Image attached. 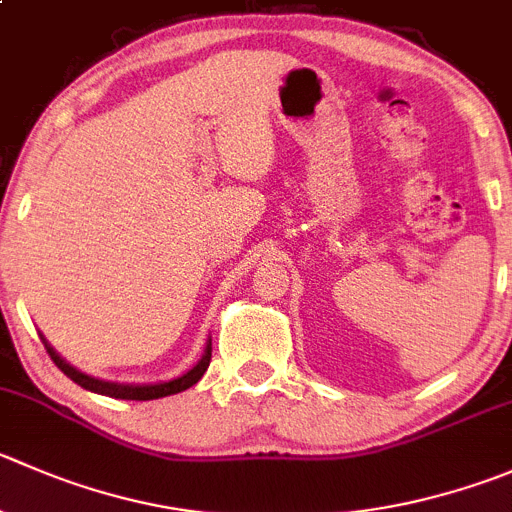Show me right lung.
<instances>
[{
  "instance_id": "obj_1",
  "label": "right lung",
  "mask_w": 512,
  "mask_h": 512,
  "mask_svg": "<svg viewBox=\"0 0 512 512\" xmlns=\"http://www.w3.org/2000/svg\"><path fill=\"white\" fill-rule=\"evenodd\" d=\"M39 337H42L44 347H47L54 365H57L69 380H74L79 388L89 390V393L107 395V398H117V400H157V398H167V395L182 393V390L192 388V385L205 375V370L210 367V360H212V337H210L205 345V352H202V357L197 360V365L190 367L185 375L172 377V380H160V382H142V385H135V382H112V380H99V377H92L87 375V372L77 370V367L69 365V362L64 360L52 345H49L47 337H44L42 332H39Z\"/></svg>"
}]
</instances>
